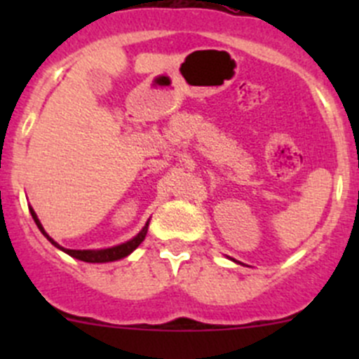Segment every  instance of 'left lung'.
I'll return each instance as SVG.
<instances>
[{
  "label": "left lung",
  "instance_id": "left-lung-1",
  "mask_svg": "<svg viewBox=\"0 0 359 359\" xmlns=\"http://www.w3.org/2000/svg\"><path fill=\"white\" fill-rule=\"evenodd\" d=\"M231 260H234V259H231ZM234 262H236V260H234Z\"/></svg>",
  "mask_w": 359,
  "mask_h": 359
}]
</instances>
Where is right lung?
<instances>
[{"label": "right lung", "instance_id": "right-lung-1", "mask_svg": "<svg viewBox=\"0 0 359 359\" xmlns=\"http://www.w3.org/2000/svg\"><path fill=\"white\" fill-rule=\"evenodd\" d=\"M29 212H31V215H32V219H34V222H36V226H38V229L41 231L43 236H45L46 240H48L50 243L53 245V247L62 250L64 253H67V255L74 257V259L83 260V262H92V264L114 262V260H119V259H125V257H128L130 253H132L133 250H135L144 241V238H146V234H147V227H149V220H151V219L147 220L146 226H144L142 229L139 231V234H137V236H133L132 240L125 241V243L116 245V247L100 248V250H69V248L60 247V245L57 243V241L53 240V238L48 236V233H46L45 229H43L41 222H39L38 215H36V212H34V210H32V206H29Z\"/></svg>", "mask_w": 359, "mask_h": 359}]
</instances>
